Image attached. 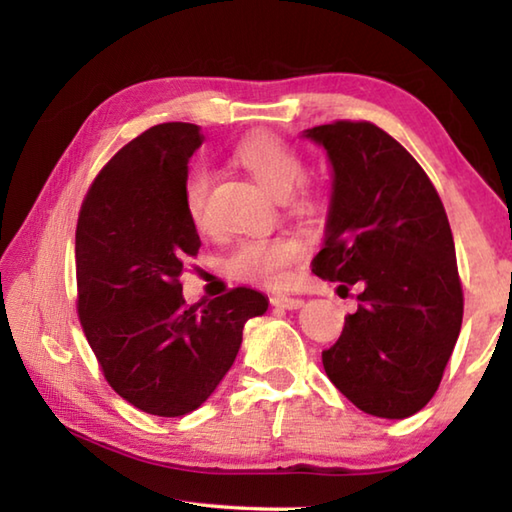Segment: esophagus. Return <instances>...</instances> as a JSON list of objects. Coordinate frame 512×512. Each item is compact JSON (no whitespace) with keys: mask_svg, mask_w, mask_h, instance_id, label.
<instances>
[{"mask_svg":"<svg viewBox=\"0 0 512 512\" xmlns=\"http://www.w3.org/2000/svg\"><path fill=\"white\" fill-rule=\"evenodd\" d=\"M271 305L282 307V309H298L302 305V300L293 296H284V293H273Z\"/></svg>","mask_w":512,"mask_h":512,"instance_id":"obj_1","label":"esophagus"}]
</instances>
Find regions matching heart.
<instances>
[{
  "instance_id": "obj_1",
  "label": "heart",
  "mask_w": 512,
  "mask_h": 512,
  "mask_svg": "<svg viewBox=\"0 0 512 512\" xmlns=\"http://www.w3.org/2000/svg\"><path fill=\"white\" fill-rule=\"evenodd\" d=\"M230 158L244 167L268 194L282 198L298 214L323 210V187L305 178L307 162L302 153L271 133H253L232 146ZM212 176L207 169H194L185 180L183 205L189 223L196 230L212 228L210 212ZM302 257V244L291 235L244 237L223 257V271L241 282L275 287L287 280L291 266Z\"/></svg>"
}]
</instances>
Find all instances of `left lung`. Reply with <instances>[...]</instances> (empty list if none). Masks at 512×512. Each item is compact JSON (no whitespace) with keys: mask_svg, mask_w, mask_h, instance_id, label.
Listing matches in <instances>:
<instances>
[{"mask_svg":"<svg viewBox=\"0 0 512 512\" xmlns=\"http://www.w3.org/2000/svg\"><path fill=\"white\" fill-rule=\"evenodd\" d=\"M334 167L327 235L311 271L357 289L323 366L332 384L379 418H409L436 395L463 323V287L443 201L413 155L370 121L305 133Z\"/></svg>","mask_w":512,"mask_h":512,"instance_id":"left-lung-1","label":"left lung"}]
</instances>
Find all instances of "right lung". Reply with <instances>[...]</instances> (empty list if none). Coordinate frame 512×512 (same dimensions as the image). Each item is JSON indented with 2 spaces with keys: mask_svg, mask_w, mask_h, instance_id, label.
Masks as SVG:
<instances>
[{
  "mask_svg": "<svg viewBox=\"0 0 512 512\" xmlns=\"http://www.w3.org/2000/svg\"><path fill=\"white\" fill-rule=\"evenodd\" d=\"M201 126L158 124L103 164L76 223V311L103 377L137 409L178 418L201 406L268 300L235 287L187 305L180 275L201 239L183 205Z\"/></svg>",
  "mask_w": 512,
  "mask_h": 512,
  "instance_id": "right-lung-1",
  "label": "right lung"
}]
</instances>
